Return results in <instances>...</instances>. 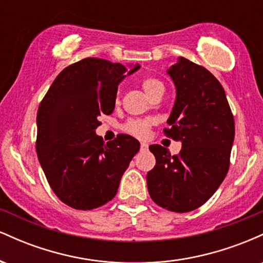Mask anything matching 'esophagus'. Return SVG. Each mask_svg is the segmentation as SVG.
<instances>
[{
	"mask_svg": "<svg viewBox=\"0 0 263 263\" xmlns=\"http://www.w3.org/2000/svg\"><path fill=\"white\" fill-rule=\"evenodd\" d=\"M147 148H148V144H147L146 142H142V143H141V149L146 151Z\"/></svg>",
	"mask_w": 263,
	"mask_h": 263,
	"instance_id": "1",
	"label": "esophagus"
}]
</instances>
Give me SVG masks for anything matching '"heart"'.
I'll return each mask as SVG.
<instances>
[{
    "label": "heart",
    "instance_id": "b5f03b06",
    "mask_svg": "<svg viewBox=\"0 0 263 263\" xmlns=\"http://www.w3.org/2000/svg\"><path fill=\"white\" fill-rule=\"evenodd\" d=\"M142 87L148 98H152L156 92L164 90L163 84L156 78H146L142 81ZM151 123L147 120H129V121L123 126V129L129 135H134L136 137L143 138L148 135Z\"/></svg>",
    "mask_w": 263,
    "mask_h": 263
}]
</instances>
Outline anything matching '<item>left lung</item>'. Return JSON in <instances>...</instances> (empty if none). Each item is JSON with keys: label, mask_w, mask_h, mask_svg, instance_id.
<instances>
[{"label": "left lung", "mask_w": 263, "mask_h": 263, "mask_svg": "<svg viewBox=\"0 0 263 263\" xmlns=\"http://www.w3.org/2000/svg\"><path fill=\"white\" fill-rule=\"evenodd\" d=\"M167 73L177 96L164 134L182 142L179 155L149 146L156 165L147 173L157 205L176 213L198 209L225 179L230 165L235 122L224 87L209 70L180 57Z\"/></svg>", "instance_id": "obj_1"}]
</instances>
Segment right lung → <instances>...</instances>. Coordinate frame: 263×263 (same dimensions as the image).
<instances>
[{
  "mask_svg": "<svg viewBox=\"0 0 263 263\" xmlns=\"http://www.w3.org/2000/svg\"><path fill=\"white\" fill-rule=\"evenodd\" d=\"M140 69L85 58L66 66L39 105L35 149L50 188L63 203L91 210L116 195L122 174L140 151L132 136L105 143L99 116L112 114L117 86Z\"/></svg>",
  "mask_w": 263,
  "mask_h": 263,
  "instance_id": "right-lung-1",
  "label": "right lung"
}]
</instances>
